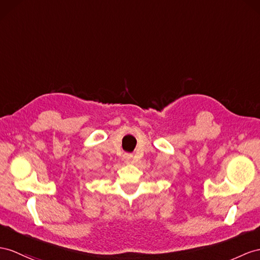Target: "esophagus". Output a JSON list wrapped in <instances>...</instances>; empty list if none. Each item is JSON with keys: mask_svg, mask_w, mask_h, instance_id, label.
Segmentation results:
<instances>
[{"mask_svg": "<svg viewBox=\"0 0 260 260\" xmlns=\"http://www.w3.org/2000/svg\"><path fill=\"white\" fill-rule=\"evenodd\" d=\"M132 157H134V155H132L131 153H125L123 154V160H124V163L129 164L132 162Z\"/></svg>", "mask_w": 260, "mask_h": 260, "instance_id": "34e87169", "label": "esophagus"}]
</instances>
